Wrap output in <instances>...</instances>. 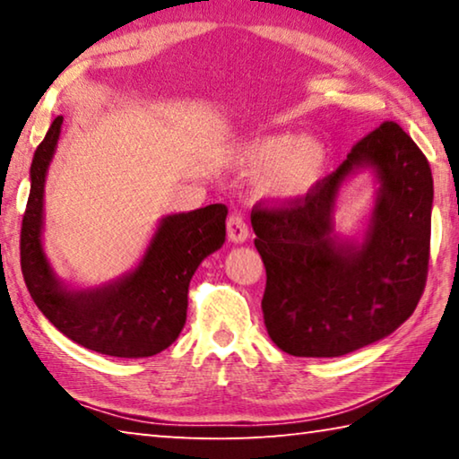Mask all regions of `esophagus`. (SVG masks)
Segmentation results:
<instances>
[{
	"instance_id": "1",
	"label": "esophagus",
	"mask_w": 459,
	"mask_h": 459,
	"mask_svg": "<svg viewBox=\"0 0 459 459\" xmlns=\"http://www.w3.org/2000/svg\"><path fill=\"white\" fill-rule=\"evenodd\" d=\"M227 235L230 243H245L248 238V227L240 214H230L227 221Z\"/></svg>"
}]
</instances>
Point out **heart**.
Wrapping results in <instances>:
<instances>
[{
	"instance_id": "1",
	"label": "heart",
	"mask_w": 459,
	"mask_h": 459,
	"mask_svg": "<svg viewBox=\"0 0 459 459\" xmlns=\"http://www.w3.org/2000/svg\"><path fill=\"white\" fill-rule=\"evenodd\" d=\"M238 166L259 172L257 190L275 202H293L314 188L328 161V152L312 135H255L240 145Z\"/></svg>"
}]
</instances>
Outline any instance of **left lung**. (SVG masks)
Segmentation results:
<instances>
[{"label": "left lung", "mask_w": 459, "mask_h": 459, "mask_svg": "<svg viewBox=\"0 0 459 459\" xmlns=\"http://www.w3.org/2000/svg\"><path fill=\"white\" fill-rule=\"evenodd\" d=\"M360 169L376 172L379 190L369 229L356 244L335 237L333 206L341 184ZM431 206L429 161L393 121L362 137L306 196L255 206L269 338L291 356L332 359L397 330L425 290Z\"/></svg>", "instance_id": "obj_1"}]
</instances>
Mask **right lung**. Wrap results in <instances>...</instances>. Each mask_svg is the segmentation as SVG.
<instances>
[{
  "mask_svg": "<svg viewBox=\"0 0 459 459\" xmlns=\"http://www.w3.org/2000/svg\"><path fill=\"white\" fill-rule=\"evenodd\" d=\"M62 117L52 121L30 168V196L22 221V273L38 309L54 328L89 351L117 359H145L180 336L194 271L227 237V206L211 204L160 221L150 247L131 273L95 290H68L42 247L44 182L56 152Z\"/></svg>",
  "mask_w": 459,
  "mask_h": 459,
  "instance_id": "right-lung-1",
  "label": "right lung"
}]
</instances>
